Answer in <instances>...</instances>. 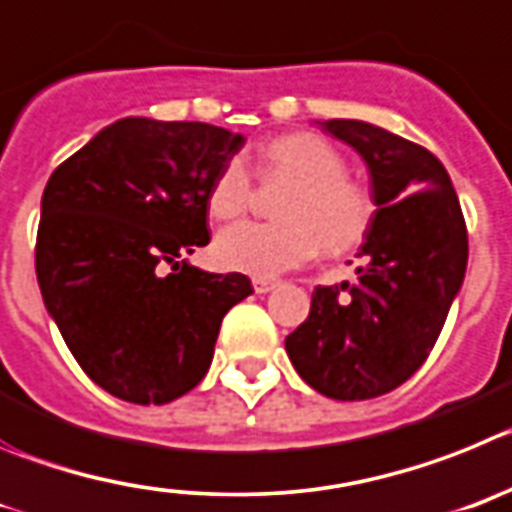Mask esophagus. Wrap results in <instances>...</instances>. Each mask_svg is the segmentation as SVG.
<instances>
[{"label": "esophagus", "instance_id": "obj_1", "mask_svg": "<svg viewBox=\"0 0 512 512\" xmlns=\"http://www.w3.org/2000/svg\"><path fill=\"white\" fill-rule=\"evenodd\" d=\"M252 288H255V293H270V290L278 288V283H275V280H267V278H255L252 280Z\"/></svg>", "mask_w": 512, "mask_h": 512}]
</instances>
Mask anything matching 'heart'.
Masks as SVG:
<instances>
[{
	"mask_svg": "<svg viewBox=\"0 0 512 512\" xmlns=\"http://www.w3.org/2000/svg\"><path fill=\"white\" fill-rule=\"evenodd\" d=\"M257 155L265 176L293 181L278 206L283 222H245L224 229L214 245L219 265L252 278H275L321 250L342 255L367 237L375 219V199L365 183L347 176V160L331 142L296 132L265 142ZM206 201L216 219L245 214L252 201L245 165L229 160L216 173Z\"/></svg>",
	"mask_w": 512,
	"mask_h": 512,
	"instance_id": "heart-1",
	"label": "heart"
}]
</instances>
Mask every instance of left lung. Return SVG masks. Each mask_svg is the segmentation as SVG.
<instances>
[{
  "label": "left lung",
  "instance_id": "left-lung-1",
  "mask_svg": "<svg viewBox=\"0 0 512 512\" xmlns=\"http://www.w3.org/2000/svg\"><path fill=\"white\" fill-rule=\"evenodd\" d=\"M319 124L365 160L377 209L357 283L313 290L285 352L326 398L367 400L403 385L434 349L464 283L467 227L449 173L426 147L359 119Z\"/></svg>",
  "mask_w": 512,
  "mask_h": 512
}]
</instances>
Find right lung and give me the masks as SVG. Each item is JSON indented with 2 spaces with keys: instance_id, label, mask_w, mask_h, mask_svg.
Masks as SVG:
<instances>
[{
  "instance_id": "add662e5",
  "label": "right lung",
  "mask_w": 512,
  "mask_h": 512,
  "mask_svg": "<svg viewBox=\"0 0 512 512\" xmlns=\"http://www.w3.org/2000/svg\"><path fill=\"white\" fill-rule=\"evenodd\" d=\"M245 137L204 122L124 117L53 170L35 273L50 319L107 393L163 405L209 372L242 273L186 260L209 245V188Z\"/></svg>"
}]
</instances>
